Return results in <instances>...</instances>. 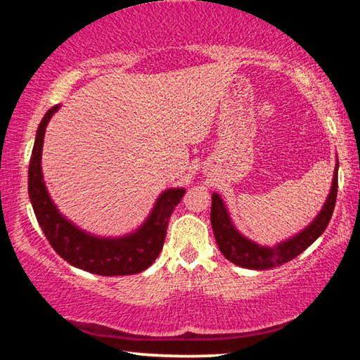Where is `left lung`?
I'll return each instance as SVG.
<instances>
[{"mask_svg": "<svg viewBox=\"0 0 360 360\" xmlns=\"http://www.w3.org/2000/svg\"><path fill=\"white\" fill-rule=\"evenodd\" d=\"M338 192V162L335 165L333 179L330 193L326 200L324 206L314 221L303 229L300 233L292 236V238L281 241L279 245L268 248L260 246L257 243L248 240L243 236L235 225L231 224L227 208L222 202V198L217 193H212V205H211V225L214 231L216 243L224 257L230 260L231 264L251 268V270H268L285 264L292 259H295L298 254H302L308 246L324 233L330 217L333 214L335 202H337Z\"/></svg>", "mask_w": 360, "mask_h": 360, "instance_id": "1", "label": "left lung"}]
</instances>
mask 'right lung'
I'll list each match as a JSON object with an SVG mask.
<instances>
[{"mask_svg":"<svg viewBox=\"0 0 360 360\" xmlns=\"http://www.w3.org/2000/svg\"><path fill=\"white\" fill-rule=\"evenodd\" d=\"M58 105L49 109L36 131L28 168V193L36 219L60 257L72 266L101 276L135 275L154 264L167 236L172 212L184 197L186 188H168L157 198L154 210L136 231L122 238H100L77 229L60 214L49 195L41 172L42 144L49 120L58 111Z\"/></svg>","mask_w":360,"mask_h":360,"instance_id":"right-lung-1","label":"right lung"}]
</instances>
